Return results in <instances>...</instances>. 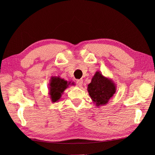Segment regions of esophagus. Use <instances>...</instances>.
Segmentation results:
<instances>
[{
	"label": "esophagus",
	"instance_id": "obj_1",
	"mask_svg": "<svg viewBox=\"0 0 155 155\" xmlns=\"http://www.w3.org/2000/svg\"><path fill=\"white\" fill-rule=\"evenodd\" d=\"M76 84L78 86L81 87L83 84V79H78L76 81Z\"/></svg>",
	"mask_w": 155,
	"mask_h": 155
}]
</instances>
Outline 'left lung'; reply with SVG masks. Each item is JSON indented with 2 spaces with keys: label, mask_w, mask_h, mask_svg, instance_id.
<instances>
[{
  "label": "left lung",
  "mask_w": 155,
  "mask_h": 155,
  "mask_svg": "<svg viewBox=\"0 0 155 155\" xmlns=\"http://www.w3.org/2000/svg\"><path fill=\"white\" fill-rule=\"evenodd\" d=\"M88 91L97 106L107 104L116 92V87L110 79L97 72L88 85Z\"/></svg>",
  "instance_id": "obj_1"
}]
</instances>
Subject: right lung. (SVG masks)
Here are the masks:
<instances>
[{
    "instance_id": "1",
    "label": "right lung",
    "mask_w": 155,
    "mask_h": 155,
    "mask_svg": "<svg viewBox=\"0 0 155 155\" xmlns=\"http://www.w3.org/2000/svg\"><path fill=\"white\" fill-rule=\"evenodd\" d=\"M68 85L67 81L58 78H51L50 83V95L51 101L55 102L58 101L61 94Z\"/></svg>"
}]
</instances>
